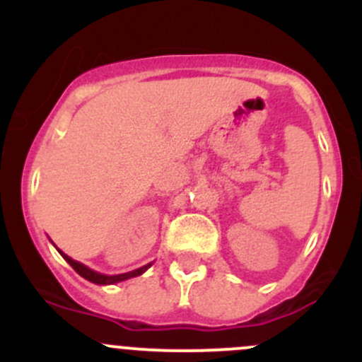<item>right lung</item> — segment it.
I'll return each mask as SVG.
<instances>
[{
  "mask_svg": "<svg viewBox=\"0 0 362 362\" xmlns=\"http://www.w3.org/2000/svg\"><path fill=\"white\" fill-rule=\"evenodd\" d=\"M57 250H59V249H57ZM59 254L63 255L64 261H66L68 264L71 266V268L75 269V272L78 273L80 276H83V279L89 280V282L98 284V286H110V284H117V282H122V280L133 279V276H138V275H141V273H145L152 266V262H151V264H145V266H141V268L133 269V272L120 273V275H103V273H98V272H94V269L87 268V266H83L82 262L73 261V259L69 257V255L64 254V252L59 250Z\"/></svg>",
  "mask_w": 362,
  "mask_h": 362,
  "instance_id": "1",
  "label": "right lung"
}]
</instances>
